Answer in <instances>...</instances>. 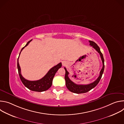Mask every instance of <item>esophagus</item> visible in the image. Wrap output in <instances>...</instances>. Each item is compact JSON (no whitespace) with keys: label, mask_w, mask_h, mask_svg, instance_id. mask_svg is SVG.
Masks as SVG:
<instances>
[{"label":"esophagus","mask_w":124,"mask_h":124,"mask_svg":"<svg viewBox=\"0 0 124 124\" xmlns=\"http://www.w3.org/2000/svg\"><path fill=\"white\" fill-rule=\"evenodd\" d=\"M63 65H66V63H65V62H63Z\"/></svg>","instance_id":"obj_1"}]
</instances>
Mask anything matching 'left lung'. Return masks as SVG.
<instances>
[{
    "mask_svg": "<svg viewBox=\"0 0 124 124\" xmlns=\"http://www.w3.org/2000/svg\"><path fill=\"white\" fill-rule=\"evenodd\" d=\"M90 43V45L92 46L94 48L96 49V51H98V53H99V54L100 55L102 63V68L101 70L100 73V75L98 78L93 82L90 83L89 84H86V85H81V84H77L73 82L72 80H70V79L68 77L69 75V72L67 70V69L66 68H64L66 73H65V79L66 81V85L67 88H68V89L70 91V92L77 93V94H81V93H84L88 92L91 90L93 88H94L96 85L98 84L99 82L100 79L101 78L102 74L104 71V58L103 57V55L102 54V53L101 52L100 50V48L99 46L94 42L89 41Z\"/></svg>",
    "mask_w": 124,
    "mask_h": 124,
    "instance_id": "left-lung-1",
    "label": "left lung"
}]
</instances>
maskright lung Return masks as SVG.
Segmentation results:
<instances>
[{
	"label": "right lung",
	"instance_id": "obj_1",
	"mask_svg": "<svg viewBox=\"0 0 124 124\" xmlns=\"http://www.w3.org/2000/svg\"><path fill=\"white\" fill-rule=\"evenodd\" d=\"M32 41L31 40L30 41H28L26 45L22 48L21 49V51L20 53V55L21 54V51L23 50V49L29 43ZM19 55V56H20ZM19 56L17 58V69H18V73L19 75L20 78V79L21 81H22L23 83L24 84V85L27 87L28 89L29 90L33 91H36V92H43L45 91H46L48 90L49 88L51 87L52 83V80L54 78L56 73L57 72V70L59 68H60L62 66V63H59L56 66H54L51 68L49 71L47 72V73L41 79L38 80H35V81H30L27 80L25 79L21 74V68L19 65Z\"/></svg>",
	"mask_w": 124,
	"mask_h": 124
}]
</instances>
